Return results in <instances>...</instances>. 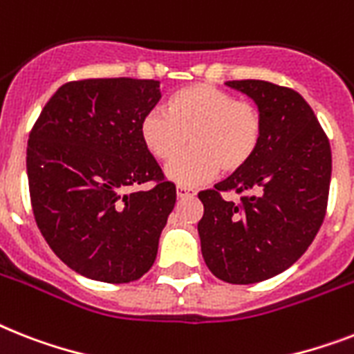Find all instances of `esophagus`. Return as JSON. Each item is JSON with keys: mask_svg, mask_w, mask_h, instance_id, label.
I'll use <instances>...</instances> for the list:
<instances>
[{"mask_svg": "<svg viewBox=\"0 0 354 354\" xmlns=\"http://www.w3.org/2000/svg\"><path fill=\"white\" fill-rule=\"evenodd\" d=\"M176 194H178V198H191V196H194V194H196V191H194V189H191V187L178 185Z\"/></svg>", "mask_w": 354, "mask_h": 354, "instance_id": "34e87169", "label": "esophagus"}]
</instances>
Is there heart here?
Listing matches in <instances>:
<instances>
[{
  "label": "heart",
  "instance_id": "heart-1",
  "mask_svg": "<svg viewBox=\"0 0 354 354\" xmlns=\"http://www.w3.org/2000/svg\"><path fill=\"white\" fill-rule=\"evenodd\" d=\"M140 136L158 162H171L189 141L192 151L169 165L167 176L180 185H198L218 171L236 174L252 162L263 136V118L251 100L196 83L172 94L167 112H145Z\"/></svg>",
  "mask_w": 354,
  "mask_h": 354
}]
</instances>
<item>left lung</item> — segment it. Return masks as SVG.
Segmentation results:
<instances>
[{
  "instance_id": "8db88e82",
  "label": "left lung",
  "mask_w": 354,
  "mask_h": 354,
  "mask_svg": "<svg viewBox=\"0 0 354 354\" xmlns=\"http://www.w3.org/2000/svg\"><path fill=\"white\" fill-rule=\"evenodd\" d=\"M227 85L254 100L263 136L243 171L198 192V222L209 271L227 283H258L291 267L317 236L327 211L331 145L309 103L261 80ZM234 192L236 204L223 194Z\"/></svg>"
}]
</instances>
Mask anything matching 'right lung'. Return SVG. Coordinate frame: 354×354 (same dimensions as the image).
<instances>
[{"instance_id": "add662e5", "label": "right lung", "mask_w": 354, "mask_h": 354, "mask_svg": "<svg viewBox=\"0 0 354 354\" xmlns=\"http://www.w3.org/2000/svg\"><path fill=\"white\" fill-rule=\"evenodd\" d=\"M160 82L76 80L57 88L28 134L27 174L34 220L73 271L107 283L142 278L176 203L140 136ZM152 183L147 192H129Z\"/></svg>"}]
</instances>
